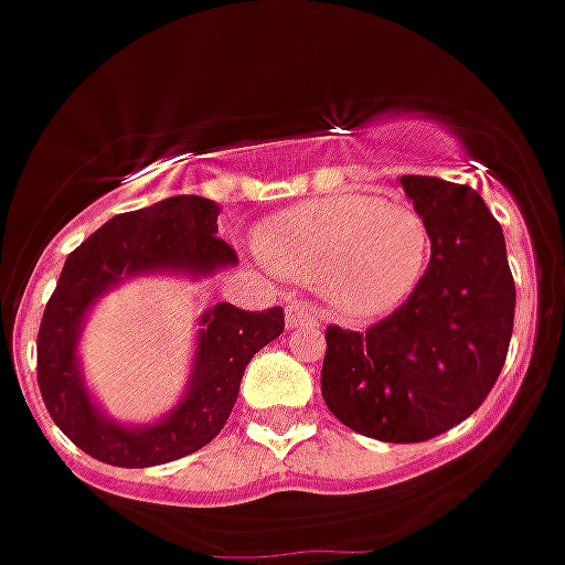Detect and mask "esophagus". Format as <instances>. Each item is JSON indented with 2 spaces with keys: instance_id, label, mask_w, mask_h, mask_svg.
Listing matches in <instances>:
<instances>
[{
  "instance_id": "1",
  "label": "esophagus",
  "mask_w": 565,
  "mask_h": 565,
  "mask_svg": "<svg viewBox=\"0 0 565 565\" xmlns=\"http://www.w3.org/2000/svg\"><path fill=\"white\" fill-rule=\"evenodd\" d=\"M287 327H292V330H316L318 327L316 310H312V307H307V303H289Z\"/></svg>"
}]
</instances>
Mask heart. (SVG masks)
Segmentation results:
<instances>
[{"instance_id": "obj_1", "label": "heart", "mask_w": 565, "mask_h": 565, "mask_svg": "<svg viewBox=\"0 0 565 565\" xmlns=\"http://www.w3.org/2000/svg\"><path fill=\"white\" fill-rule=\"evenodd\" d=\"M258 249L284 276L321 284L343 318L366 321L398 310L418 289L431 233L409 201L341 193L273 215Z\"/></svg>"}]
</instances>
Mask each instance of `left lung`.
<instances>
[{"label":"left lung","mask_w":565,"mask_h":565,"mask_svg":"<svg viewBox=\"0 0 565 565\" xmlns=\"http://www.w3.org/2000/svg\"><path fill=\"white\" fill-rule=\"evenodd\" d=\"M429 224L418 289L364 332L327 327L321 395L343 426L386 444H420L466 420L507 364L514 278L498 218L466 184L404 175Z\"/></svg>","instance_id":"8db88e82"}]
</instances>
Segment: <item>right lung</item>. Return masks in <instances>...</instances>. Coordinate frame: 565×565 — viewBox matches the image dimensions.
<instances>
[{
    "instance_id": "1",
    "label": "right lung",
    "mask_w": 565,
    "mask_h": 565,
    "mask_svg": "<svg viewBox=\"0 0 565 565\" xmlns=\"http://www.w3.org/2000/svg\"><path fill=\"white\" fill-rule=\"evenodd\" d=\"M218 207L201 195H173L153 207L121 213L67 255L36 338V381L53 424L90 458L125 469L179 460L207 446L233 412L249 358L284 332V310H238L215 303L204 312L193 381L170 418L125 429L90 404L76 364V338L87 307L125 276L145 269L213 273L238 262L218 238Z\"/></svg>"
}]
</instances>
